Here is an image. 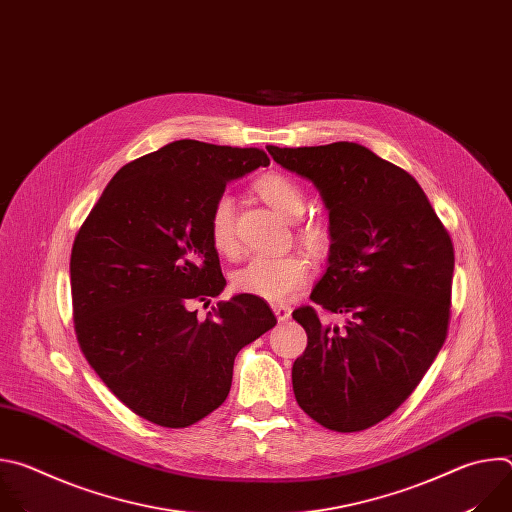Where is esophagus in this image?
Segmentation results:
<instances>
[{
  "mask_svg": "<svg viewBox=\"0 0 512 512\" xmlns=\"http://www.w3.org/2000/svg\"><path fill=\"white\" fill-rule=\"evenodd\" d=\"M271 308H273V314L277 316L279 322H287L289 320V316H291V308L289 306H285V304H271Z\"/></svg>",
  "mask_w": 512,
  "mask_h": 512,
  "instance_id": "34e87169",
  "label": "esophagus"
}]
</instances>
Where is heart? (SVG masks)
Instances as JSON below:
<instances>
[{
    "mask_svg": "<svg viewBox=\"0 0 512 512\" xmlns=\"http://www.w3.org/2000/svg\"><path fill=\"white\" fill-rule=\"evenodd\" d=\"M253 190L275 212L294 221L306 208V194L298 182L269 172L255 180ZM300 239L310 247H322L328 241V225L318 218L302 223ZM208 239L216 253L233 257L237 253L235 202L229 194L218 196L208 212ZM312 265L302 253L255 255L233 275V285L243 294L269 302H283L294 296L310 279Z\"/></svg>",
    "mask_w": 512,
    "mask_h": 512,
    "instance_id": "obj_1",
    "label": "heart"
}]
</instances>
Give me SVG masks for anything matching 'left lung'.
<instances>
[{
    "mask_svg": "<svg viewBox=\"0 0 512 512\" xmlns=\"http://www.w3.org/2000/svg\"><path fill=\"white\" fill-rule=\"evenodd\" d=\"M316 184L330 210L324 277L294 320L308 346L294 362L298 405L320 425L362 431L421 383L450 328L454 245L417 180L364 145H267ZM324 315H342L332 327Z\"/></svg>",
    "mask_w": 512,
    "mask_h": 512,
    "instance_id": "1",
    "label": "left lung"
}]
</instances>
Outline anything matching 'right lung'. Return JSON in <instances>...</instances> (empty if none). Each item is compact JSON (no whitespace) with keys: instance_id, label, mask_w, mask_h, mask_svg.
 I'll return each instance as SVG.
<instances>
[{"instance_id":"obj_1","label":"right lung","mask_w":512,"mask_h":512,"mask_svg":"<svg viewBox=\"0 0 512 512\" xmlns=\"http://www.w3.org/2000/svg\"><path fill=\"white\" fill-rule=\"evenodd\" d=\"M259 166L269 158L257 148L172 141L113 176L72 243L79 346L109 391L156 425L188 427L221 407L237 352L277 324L249 294L204 320L192 310L227 283L208 239L210 206Z\"/></svg>"}]
</instances>
